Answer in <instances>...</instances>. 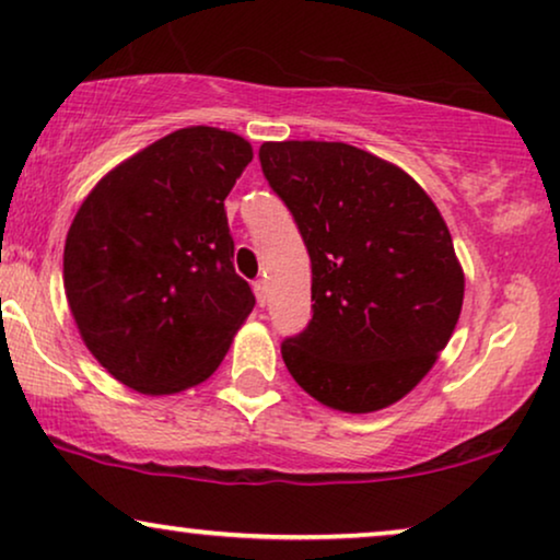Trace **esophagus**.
Instances as JSON below:
<instances>
[{
    "instance_id": "obj_1",
    "label": "esophagus",
    "mask_w": 560,
    "mask_h": 560,
    "mask_svg": "<svg viewBox=\"0 0 560 560\" xmlns=\"http://www.w3.org/2000/svg\"><path fill=\"white\" fill-rule=\"evenodd\" d=\"M255 295H257L259 305L267 303V282L265 280H255Z\"/></svg>"
}]
</instances>
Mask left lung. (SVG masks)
I'll return each instance as SVG.
<instances>
[{"mask_svg":"<svg viewBox=\"0 0 560 560\" xmlns=\"http://www.w3.org/2000/svg\"><path fill=\"white\" fill-rule=\"evenodd\" d=\"M259 163L311 255L313 318L282 341L288 372L354 416L402 400L462 316L464 270L441 211L402 167L347 142H265Z\"/></svg>","mask_w":560,"mask_h":560,"instance_id":"8db88e82","label":"left lung"}]
</instances>
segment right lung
<instances>
[{
	"instance_id": "add662e5",
	"label": "right lung",
	"mask_w": 560,
	"mask_h": 560,
	"mask_svg": "<svg viewBox=\"0 0 560 560\" xmlns=\"http://www.w3.org/2000/svg\"><path fill=\"white\" fill-rule=\"evenodd\" d=\"M252 144L186 127L127 158L68 229L63 285L96 362L129 389L173 395L209 380L255 308L234 272L224 198Z\"/></svg>"
}]
</instances>
